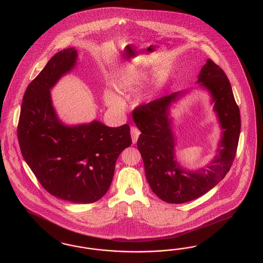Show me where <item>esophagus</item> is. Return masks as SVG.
<instances>
[{
	"label": "esophagus",
	"mask_w": 263,
	"mask_h": 263,
	"mask_svg": "<svg viewBox=\"0 0 263 263\" xmlns=\"http://www.w3.org/2000/svg\"><path fill=\"white\" fill-rule=\"evenodd\" d=\"M139 136H140V130L135 126H131V137H132L133 143H137Z\"/></svg>",
	"instance_id": "1"
}]
</instances>
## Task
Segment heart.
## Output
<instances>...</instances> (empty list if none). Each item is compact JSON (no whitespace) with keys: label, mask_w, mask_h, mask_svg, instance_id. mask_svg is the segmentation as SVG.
I'll return each mask as SVG.
<instances>
[{"label":"heart","mask_w":263,"mask_h":263,"mask_svg":"<svg viewBox=\"0 0 263 263\" xmlns=\"http://www.w3.org/2000/svg\"><path fill=\"white\" fill-rule=\"evenodd\" d=\"M141 71L135 67H128L120 72L115 80V86L120 92H128L139 83ZM104 102L112 111H121L124 108V102L111 88L104 91Z\"/></svg>","instance_id":"heart-1"}]
</instances>
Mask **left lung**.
<instances>
[{"label": "left lung", "instance_id": "1", "mask_svg": "<svg viewBox=\"0 0 263 263\" xmlns=\"http://www.w3.org/2000/svg\"><path fill=\"white\" fill-rule=\"evenodd\" d=\"M197 83L211 96V103L222 129V138L214 159L205 167L186 171L175 159V138L170 108L187 91H177L133 111L138 139L147 182L153 193L168 203H184L211 190L229 173L238 145L241 119L231 83L223 69L208 59Z\"/></svg>", "mask_w": 263, "mask_h": 263}]
</instances>
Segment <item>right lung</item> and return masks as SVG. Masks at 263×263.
Listing matches in <instances>:
<instances>
[{
  "label": "right lung",
  "instance_id": "add662e5",
  "mask_svg": "<svg viewBox=\"0 0 263 263\" xmlns=\"http://www.w3.org/2000/svg\"><path fill=\"white\" fill-rule=\"evenodd\" d=\"M75 48L52 57L25 91L17 127L23 158L51 195L91 203L107 193L116 162L132 143L130 127L100 121L66 125L57 116L50 90L77 63Z\"/></svg>",
  "mask_w": 263,
  "mask_h": 263
}]
</instances>
